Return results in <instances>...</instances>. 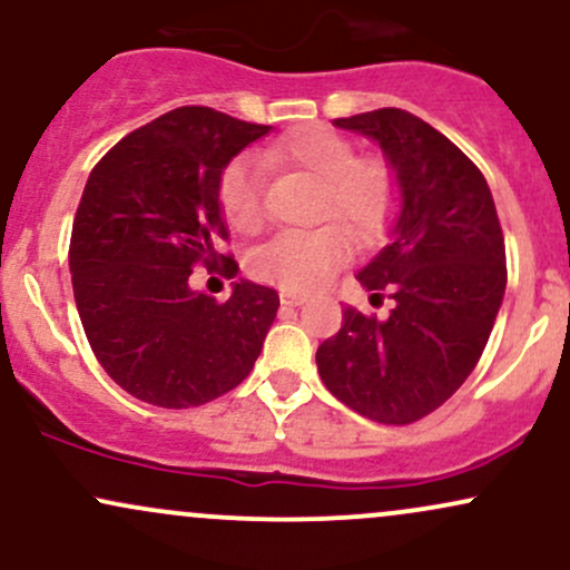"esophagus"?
<instances>
[{"label": "esophagus", "mask_w": 570, "mask_h": 570, "mask_svg": "<svg viewBox=\"0 0 570 570\" xmlns=\"http://www.w3.org/2000/svg\"><path fill=\"white\" fill-rule=\"evenodd\" d=\"M278 297H281V305H303L305 303V294H299V292H289V289H281L278 292Z\"/></svg>", "instance_id": "1"}]
</instances>
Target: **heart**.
<instances>
[{
	"mask_svg": "<svg viewBox=\"0 0 570 570\" xmlns=\"http://www.w3.org/2000/svg\"><path fill=\"white\" fill-rule=\"evenodd\" d=\"M271 158L303 168L322 181L318 219L343 220L358 240H375L396 206V174L383 158H356L345 136L322 126H303L271 149ZM219 208L238 233L263 227V179L252 160H233L219 176ZM343 224V225H344ZM342 225V226H343ZM330 225L284 230L248 254V273L289 292L322 286L351 257V234Z\"/></svg>",
	"mask_w": 570,
	"mask_h": 570,
	"instance_id": "heart-1",
	"label": "heart"
}]
</instances>
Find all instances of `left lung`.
Here are the masks:
<instances>
[{
	"label": "left lung",
	"mask_w": 570,
	"mask_h": 570,
	"mask_svg": "<svg viewBox=\"0 0 570 570\" xmlns=\"http://www.w3.org/2000/svg\"><path fill=\"white\" fill-rule=\"evenodd\" d=\"M337 128L381 144L394 168L399 214L358 271L389 318L345 307L316 351L330 394L377 423L421 421L461 389L485 351L507 289V248L485 176L448 136L404 109L340 117Z\"/></svg>",
	"instance_id": "8db88e82"
}]
</instances>
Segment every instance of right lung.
<instances>
[{
	"instance_id": "add662e5",
	"label": "right lung",
	"mask_w": 570,
	"mask_h": 570,
	"mask_svg": "<svg viewBox=\"0 0 570 570\" xmlns=\"http://www.w3.org/2000/svg\"><path fill=\"white\" fill-rule=\"evenodd\" d=\"M271 126L179 107L96 163L71 227L75 303L98 364L155 407H198L252 372L278 311L271 286L240 278L227 303L189 286L227 238L219 176ZM227 273L238 271L235 259Z\"/></svg>"
}]
</instances>
